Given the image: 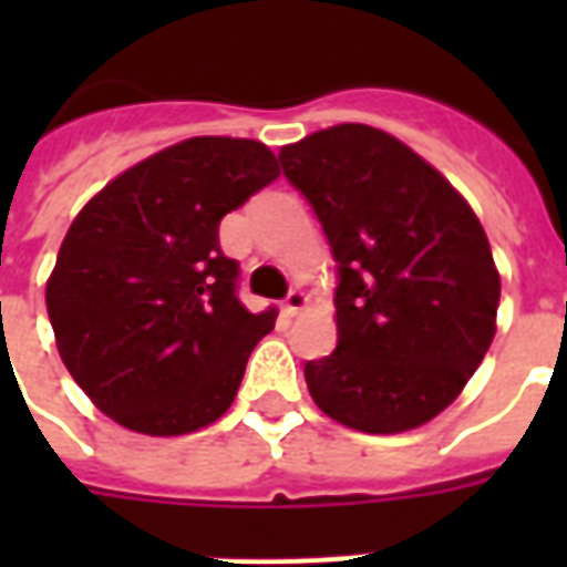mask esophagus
<instances>
[{
	"mask_svg": "<svg viewBox=\"0 0 567 567\" xmlns=\"http://www.w3.org/2000/svg\"><path fill=\"white\" fill-rule=\"evenodd\" d=\"M306 302H309V297H306V293H302V291H291L282 300V311H285V315H288V318H293L297 311L306 309Z\"/></svg>",
	"mask_w": 567,
	"mask_h": 567,
	"instance_id": "1",
	"label": "esophagus"
}]
</instances>
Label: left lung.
<instances>
[{
    "label": "left lung",
    "mask_w": 567,
    "mask_h": 567,
    "mask_svg": "<svg viewBox=\"0 0 567 567\" xmlns=\"http://www.w3.org/2000/svg\"><path fill=\"white\" fill-rule=\"evenodd\" d=\"M338 267L336 353L306 362L315 403L391 435L444 412L488 353L501 274L471 205L432 164L362 123L279 153Z\"/></svg>",
    "instance_id": "8db88e82"
}]
</instances>
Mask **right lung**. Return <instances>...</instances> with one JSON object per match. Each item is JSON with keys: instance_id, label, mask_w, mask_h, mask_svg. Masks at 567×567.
<instances>
[{"instance_id": "right-lung-1", "label": "right lung", "mask_w": 567, "mask_h": 567, "mask_svg": "<svg viewBox=\"0 0 567 567\" xmlns=\"http://www.w3.org/2000/svg\"><path fill=\"white\" fill-rule=\"evenodd\" d=\"M276 176L258 141L190 137L105 185L66 231L47 282L58 353L126 430H203L238 394L276 311L238 300L217 229Z\"/></svg>"}]
</instances>
